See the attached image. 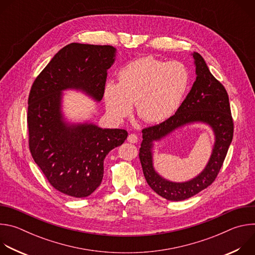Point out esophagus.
I'll return each mask as SVG.
<instances>
[{
    "mask_svg": "<svg viewBox=\"0 0 255 255\" xmlns=\"http://www.w3.org/2000/svg\"><path fill=\"white\" fill-rule=\"evenodd\" d=\"M128 141L130 142V143H136L137 141H138V137H137V135L136 134H129L128 135Z\"/></svg>",
    "mask_w": 255,
    "mask_h": 255,
    "instance_id": "34e87169",
    "label": "esophagus"
}]
</instances>
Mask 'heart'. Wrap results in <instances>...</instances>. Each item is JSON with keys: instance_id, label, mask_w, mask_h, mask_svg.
I'll use <instances>...</instances> for the list:
<instances>
[{"instance_id": "heart-1", "label": "heart", "mask_w": 255, "mask_h": 255, "mask_svg": "<svg viewBox=\"0 0 255 255\" xmlns=\"http://www.w3.org/2000/svg\"><path fill=\"white\" fill-rule=\"evenodd\" d=\"M118 81V85L108 83L105 87L109 113L121 120L135 103L137 115L146 123L156 124L176 112L189 88L190 76L183 63L146 56L124 65Z\"/></svg>"}]
</instances>
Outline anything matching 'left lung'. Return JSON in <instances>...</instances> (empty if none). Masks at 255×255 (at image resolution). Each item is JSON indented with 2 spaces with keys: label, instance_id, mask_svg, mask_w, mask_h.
<instances>
[{
  "label": "left lung",
  "instance_id": "left-lung-1",
  "mask_svg": "<svg viewBox=\"0 0 255 255\" xmlns=\"http://www.w3.org/2000/svg\"><path fill=\"white\" fill-rule=\"evenodd\" d=\"M197 79L174 115L160 124L142 129L139 159L148 186L168 201L189 199L213 184L219 173L233 138L234 123L229 97L224 86L210 72L204 58L194 52ZM201 121L211 125L216 135V143L206 168L197 178L187 183H171L159 177L152 166L151 146L177 127Z\"/></svg>",
  "mask_w": 255,
  "mask_h": 255
}]
</instances>
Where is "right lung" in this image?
<instances>
[{"label": "right lung", "instance_id": "obj_1", "mask_svg": "<svg viewBox=\"0 0 255 255\" xmlns=\"http://www.w3.org/2000/svg\"><path fill=\"white\" fill-rule=\"evenodd\" d=\"M115 52L111 45L70 43L54 55L29 93V150L48 183L69 197H88L101 185L106 155L128 133L93 124L66 126L61 120L60 92L81 89L101 101Z\"/></svg>", "mask_w": 255, "mask_h": 255}]
</instances>
